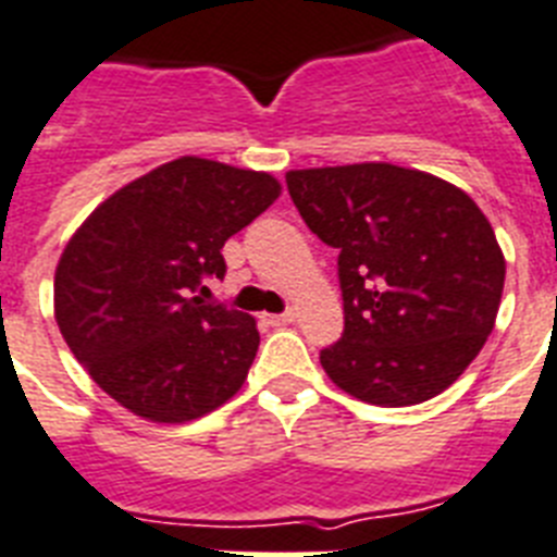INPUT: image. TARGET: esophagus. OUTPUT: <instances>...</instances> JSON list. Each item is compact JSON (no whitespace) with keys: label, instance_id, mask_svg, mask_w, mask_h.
<instances>
[{"label":"esophagus","instance_id":"34e87169","mask_svg":"<svg viewBox=\"0 0 557 557\" xmlns=\"http://www.w3.org/2000/svg\"><path fill=\"white\" fill-rule=\"evenodd\" d=\"M294 311H283V314H265V320H269V325H274V329H280V325H288L294 323Z\"/></svg>","mask_w":557,"mask_h":557}]
</instances>
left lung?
Here are the masks:
<instances>
[{"label": "left lung", "mask_w": 557, "mask_h": 557, "mask_svg": "<svg viewBox=\"0 0 557 557\" xmlns=\"http://www.w3.org/2000/svg\"><path fill=\"white\" fill-rule=\"evenodd\" d=\"M311 232L341 251L346 329L320 363L372 406H414L467 372L495 329L506 260L467 191L392 162L286 174Z\"/></svg>", "instance_id": "obj_1"}]
</instances>
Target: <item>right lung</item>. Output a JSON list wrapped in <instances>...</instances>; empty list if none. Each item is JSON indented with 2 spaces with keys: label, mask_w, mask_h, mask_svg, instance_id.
Masks as SVG:
<instances>
[{
  "label": "right lung",
  "mask_w": 557,
  "mask_h": 557,
  "mask_svg": "<svg viewBox=\"0 0 557 557\" xmlns=\"http://www.w3.org/2000/svg\"><path fill=\"white\" fill-rule=\"evenodd\" d=\"M280 197L265 171L180 157L122 185L67 239L53 318L106 395L151 423H185L232 400L260 332L243 311L206 306L225 239Z\"/></svg>",
  "instance_id": "right-lung-1"
}]
</instances>
